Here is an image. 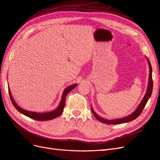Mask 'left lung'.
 I'll use <instances>...</instances> for the list:
<instances>
[{
  "label": "left lung",
  "instance_id": "1",
  "mask_svg": "<svg viewBox=\"0 0 160 160\" xmlns=\"http://www.w3.org/2000/svg\"><path fill=\"white\" fill-rule=\"evenodd\" d=\"M148 59V64H149V68H150V73H149V80H148V88H147V91L146 94L144 95V97L143 98L142 101L140 103L138 107H137V108L135 110V111L134 112L132 113L130 115L128 116V117H123L121 118L118 119H115V120H107L105 118H102L101 117L98 116L95 112L93 111V109L91 108V111L94 114L95 117L98 120L100 121L101 122L104 123L106 124H122L125 122H130V121H132L135 120L136 118H138L140 116V114L142 113L143 109L144 108L146 104L148 101V99L150 98L151 97L152 90H153V80H152V65L150 62V60Z\"/></svg>",
  "mask_w": 160,
  "mask_h": 160
}]
</instances>
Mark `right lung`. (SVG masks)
<instances>
[{"label":"right lung","instance_id":"obj_1","mask_svg":"<svg viewBox=\"0 0 160 160\" xmlns=\"http://www.w3.org/2000/svg\"><path fill=\"white\" fill-rule=\"evenodd\" d=\"M76 87H77V84H73V85H70L66 88L63 92L62 100H61V102H60V104L58 106V107L55 110H53V111L44 112V113H38V112H35L28 111H26V110L20 108V107H18V104L15 102L14 98L12 96V94H11V92H10V90L9 88H8V92H9L10 100H11V101H12V103L13 104L14 107L16 108V109H17L20 113L23 114L24 115L26 116V117H30V118H31L32 119H34L36 120H40H40H49L54 119L55 118L59 117V116L62 113V112L63 111V108L65 107L66 96H67V95L71 90L73 89L74 88Z\"/></svg>","mask_w":160,"mask_h":160}]
</instances>
